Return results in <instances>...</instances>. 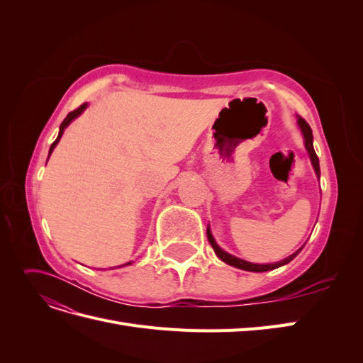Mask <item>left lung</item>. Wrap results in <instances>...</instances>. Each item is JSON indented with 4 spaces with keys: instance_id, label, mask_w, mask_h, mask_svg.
Listing matches in <instances>:
<instances>
[{
    "instance_id": "1",
    "label": "left lung",
    "mask_w": 363,
    "mask_h": 363,
    "mask_svg": "<svg viewBox=\"0 0 363 363\" xmlns=\"http://www.w3.org/2000/svg\"><path fill=\"white\" fill-rule=\"evenodd\" d=\"M296 124H298V127H300V130H301V135H303V139H304V147H306L307 152H309V157H311V162H312V167H313V169H315L316 177L320 179V175H321V171H320V160H318V156H316V152H315V150H313V135H312V128H311V125L307 124L306 121H304L301 116H298V115H296ZM207 239H208V242H211L212 248L215 250V255H216L219 259H221L223 262H225L227 265H232V267H235V268L244 269V271H250V272H265V271H271V269H276V268H280V267H283V265H286V263H289L292 259L296 257V255H298V252H300V251L303 250V247H304V245H303L301 248H298L295 252H292V255L288 256L286 259H283V260L276 262V263H251V262H247V260H244V259H239V257H236V256H232V255H230V252L224 251L221 247H219V245L216 244V240H215V238H213V235H212V232H211V227H208V225H207Z\"/></svg>"
}]
</instances>
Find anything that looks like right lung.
Listing matches in <instances>:
<instances>
[{"instance_id":"1","label":"right lung","mask_w":363,"mask_h":363,"mask_svg":"<svg viewBox=\"0 0 363 363\" xmlns=\"http://www.w3.org/2000/svg\"><path fill=\"white\" fill-rule=\"evenodd\" d=\"M86 108H87V103H84V104H82L79 108H75V111H72V112H69L68 113V116L67 118H65L63 119V123L60 124V127H59V135H57V139L56 140H54L52 142V144H51V147H50V152H48V157L51 156V152H52V150L54 148H56V145L59 144V140H60V138H62V135H63V131H65V128H67L71 123H72V121L77 118V116H80L84 111H86ZM48 162V160H47ZM131 263H133V262H128V263H124V265L123 267H125V265H131Z\"/></svg>"}]
</instances>
